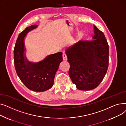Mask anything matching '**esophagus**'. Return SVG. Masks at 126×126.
Returning a JSON list of instances; mask_svg holds the SVG:
<instances>
[{"mask_svg":"<svg viewBox=\"0 0 126 126\" xmlns=\"http://www.w3.org/2000/svg\"><path fill=\"white\" fill-rule=\"evenodd\" d=\"M62 57H63V60H67V56H66V55L64 52H63V55H62Z\"/></svg>","mask_w":126,"mask_h":126,"instance_id":"34e87169","label":"esophagus"}]
</instances>
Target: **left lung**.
<instances>
[{
    "instance_id": "8db88e82",
    "label": "left lung",
    "mask_w": 126,
    "mask_h": 126,
    "mask_svg": "<svg viewBox=\"0 0 126 126\" xmlns=\"http://www.w3.org/2000/svg\"><path fill=\"white\" fill-rule=\"evenodd\" d=\"M70 64L69 76L77 88L90 90L97 87L106 74L109 46L104 33L94 25L90 41L80 40L65 51Z\"/></svg>"
}]
</instances>
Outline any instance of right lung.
I'll return each mask as SVG.
<instances>
[{"instance_id": "obj_1", "label": "right lung", "mask_w": 126, "mask_h": 126, "mask_svg": "<svg viewBox=\"0 0 126 126\" xmlns=\"http://www.w3.org/2000/svg\"><path fill=\"white\" fill-rule=\"evenodd\" d=\"M37 27V25H32L20 33L14 50V64L18 76L26 87L34 91L43 92L51 88L54 84L56 73L63 60L62 52L48 55L37 63L28 60L25 56L24 38L29 32Z\"/></svg>"}]
</instances>
